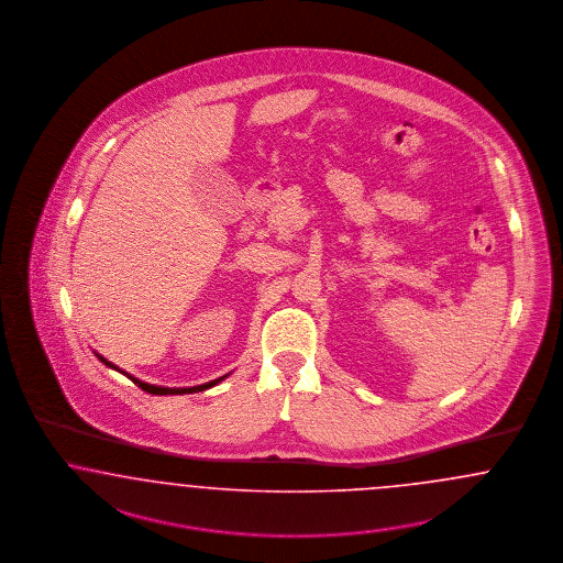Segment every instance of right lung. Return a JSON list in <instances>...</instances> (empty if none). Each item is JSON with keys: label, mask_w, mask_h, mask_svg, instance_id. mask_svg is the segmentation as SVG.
Here are the masks:
<instances>
[{"label": "right lung", "mask_w": 563, "mask_h": 563, "mask_svg": "<svg viewBox=\"0 0 563 563\" xmlns=\"http://www.w3.org/2000/svg\"><path fill=\"white\" fill-rule=\"evenodd\" d=\"M100 362H104L109 368H114V371H119L117 366H114L113 362L107 361V358H102L100 354H96ZM119 373H123V371H119ZM123 375H128V373H123ZM132 382L140 387V389H144V391H148V394H155V396H169V394H195V391H202V389H209V387H213V385H218V383L225 379L228 375L224 377H220V379H213V382L202 383V385H195V387H161V385H151V383L140 382V379H135L132 375H128Z\"/></svg>", "instance_id": "obj_1"}]
</instances>
